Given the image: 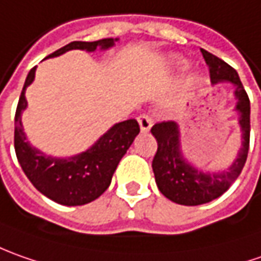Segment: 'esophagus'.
<instances>
[{"mask_svg": "<svg viewBox=\"0 0 261 261\" xmlns=\"http://www.w3.org/2000/svg\"><path fill=\"white\" fill-rule=\"evenodd\" d=\"M139 124L141 133H148L150 128H151V125H153V120H151L148 115L143 114V115H140L139 117Z\"/></svg>", "mask_w": 261, "mask_h": 261, "instance_id": "1", "label": "esophagus"}]
</instances>
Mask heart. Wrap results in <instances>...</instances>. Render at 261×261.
Returning a JSON list of instances; mask_svg holds the SVG:
<instances>
[{"mask_svg": "<svg viewBox=\"0 0 261 261\" xmlns=\"http://www.w3.org/2000/svg\"><path fill=\"white\" fill-rule=\"evenodd\" d=\"M169 63H170L172 68L175 69L186 68V62H185L182 58H179V56H172V58H169ZM198 81H199V76H198V75H191V76H189V84H191V85L196 84Z\"/></svg>", "mask_w": 261, "mask_h": 261, "instance_id": "heart-1", "label": "heart"}]
</instances>
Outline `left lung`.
<instances>
[{
    "label": "left lung",
    "instance_id": "left-lung-1",
    "mask_svg": "<svg viewBox=\"0 0 261 261\" xmlns=\"http://www.w3.org/2000/svg\"><path fill=\"white\" fill-rule=\"evenodd\" d=\"M201 51L210 68L212 85H234V96L237 99L234 111L238 114L241 146L236 159L227 169L201 170L184 156L179 124L167 121L151 127V134L158 140V151L151 167L159 191L172 202L186 206L211 202L228 191L246 165L250 144V99L238 73L228 63L210 51L203 49Z\"/></svg>",
    "mask_w": 261,
    "mask_h": 261
}]
</instances>
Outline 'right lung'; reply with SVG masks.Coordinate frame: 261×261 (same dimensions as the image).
Here are the masks:
<instances>
[{
  "instance_id": "add662e5",
  "label": "right lung",
  "mask_w": 261,
  "mask_h": 261,
  "mask_svg": "<svg viewBox=\"0 0 261 261\" xmlns=\"http://www.w3.org/2000/svg\"><path fill=\"white\" fill-rule=\"evenodd\" d=\"M120 39L98 41H72L46 59L56 58L69 50H108ZM36 76V66L25 77L14 120V147L18 163L33 186L44 196L60 205L77 206L99 198L111 184L114 172L127 153L140 127L136 120L117 122L103 133L85 151L69 158H55L34 147L24 133L21 114L27 108L25 89Z\"/></svg>"
}]
</instances>
